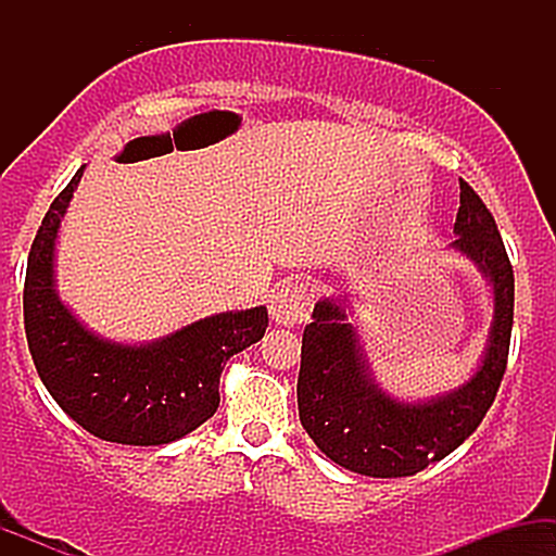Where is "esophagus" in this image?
Listing matches in <instances>:
<instances>
[{"mask_svg": "<svg viewBox=\"0 0 556 556\" xmlns=\"http://www.w3.org/2000/svg\"><path fill=\"white\" fill-rule=\"evenodd\" d=\"M311 305H314V298H311L308 285H282L271 295V321L279 324V327H298V324H303L308 318Z\"/></svg>", "mask_w": 556, "mask_h": 556, "instance_id": "esophagus-1", "label": "esophagus"}]
</instances>
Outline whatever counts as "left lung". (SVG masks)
<instances>
[{
	"label": "left lung",
	"instance_id": "8db88e82",
	"mask_svg": "<svg viewBox=\"0 0 556 556\" xmlns=\"http://www.w3.org/2000/svg\"><path fill=\"white\" fill-rule=\"evenodd\" d=\"M457 238L446 251L468 258L491 287L494 316L481 361L468 381L431 400H400L374 379L350 300L321 298L303 331L298 376L300 424L342 468L371 478L416 476L444 460L478 429L507 368L515 277L486 203L460 180Z\"/></svg>",
	"mask_w": 556,
	"mask_h": 556
}]
</instances>
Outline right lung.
Here are the masks:
<instances>
[{"instance_id": "add662e5", "label": "right lung", "mask_w": 556, "mask_h": 556, "mask_svg": "<svg viewBox=\"0 0 556 556\" xmlns=\"http://www.w3.org/2000/svg\"><path fill=\"white\" fill-rule=\"evenodd\" d=\"M83 169L54 198L30 245L23 314L30 358L56 405L104 442L156 446L182 439L219 407V376L269 327L266 305L225 311L151 342L96 334L56 292V238Z\"/></svg>"}]
</instances>
